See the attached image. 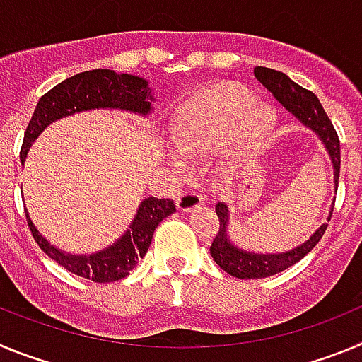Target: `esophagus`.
Wrapping results in <instances>:
<instances>
[{
    "label": "esophagus",
    "instance_id": "1",
    "mask_svg": "<svg viewBox=\"0 0 362 362\" xmlns=\"http://www.w3.org/2000/svg\"><path fill=\"white\" fill-rule=\"evenodd\" d=\"M203 203H204V197L194 190L183 192V194L177 197V201H175L177 210H181V212H190V210L197 209V206H201Z\"/></svg>",
    "mask_w": 362,
    "mask_h": 362
}]
</instances>
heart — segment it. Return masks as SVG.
<instances>
[{"label": "heart", "instance_id": "obj_1", "mask_svg": "<svg viewBox=\"0 0 362 362\" xmlns=\"http://www.w3.org/2000/svg\"><path fill=\"white\" fill-rule=\"evenodd\" d=\"M277 110L235 83L188 99L172 119V141L183 156H199L228 141L238 158L263 152L277 130Z\"/></svg>", "mask_w": 362, "mask_h": 362}]
</instances>
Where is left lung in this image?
<instances>
[{
    "label": "left lung",
    "instance_id": "left-lung-1",
    "mask_svg": "<svg viewBox=\"0 0 362 362\" xmlns=\"http://www.w3.org/2000/svg\"><path fill=\"white\" fill-rule=\"evenodd\" d=\"M255 78L259 83H263L268 90L274 94V98L283 105L290 114L297 117L300 123L308 127L310 130L315 132V136L321 139L322 146L326 148L330 156L332 166H334V185L337 192L339 185V170H341V145H339V137L335 132L334 124L330 117L326 116L325 108L319 103L317 95L313 92L306 90L297 83H293L286 74L279 70L267 69V66H255L254 69ZM335 203V199H334ZM332 212L328 214L330 221ZM216 214L219 217V230H217L216 238H214L212 246H210V254L214 261L219 264L226 274L238 279H263V277L276 276L279 272L286 270L297 261L305 257L313 246L321 241L322 233H325L328 223H322L315 232L306 239L303 245L296 246L288 252H281V254H254V252H246L239 246L233 245L228 238V206L223 201L216 204Z\"/></svg>",
    "mask_w": 362,
    "mask_h": 362
}]
</instances>
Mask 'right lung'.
<instances>
[{
    "label": "right lung",
    "instance_id": "right-lung-1",
    "mask_svg": "<svg viewBox=\"0 0 362 362\" xmlns=\"http://www.w3.org/2000/svg\"><path fill=\"white\" fill-rule=\"evenodd\" d=\"M153 101L156 99H153L148 81L132 74H117L108 69L76 74L54 86L52 90L41 95L37 101L36 110L25 130L23 145L19 152L21 165L25 163L32 143L36 141L37 136L54 121L72 116L76 112L94 110V108H116V110L132 112L139 116H148L153 108ZM174 212L175 204L172 199L146 197L139 204L129 230L114 245L95 254L83 255L66 254L56 248L37 232L28 214L27 221L28 228L41 250L50 259H54L57 264H62L65 270L94 283H114L129 276L137 267V261L143 259L152 243L153 230L158 228L165 217Z\"/></svg>",
    "mask_w": 362,
    "mask_h": 362
}]
</instances>
